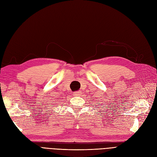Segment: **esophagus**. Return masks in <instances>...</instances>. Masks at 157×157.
Wrapping results in <instances>:
<instances>
[{"label":"esophagus","mask_w":157,"mask_h":157,"mask_svg":"<svg viewBox=\"0 0 157 157\" xmlns=\"http://www.w3.org/2000/svg\"><path fill=\"white\" fill-rule=\"evenodd\" d=\"M73 95H74L75 96H80V95H81V93H80L79 91L75 92H73Z\"/></svg>","instance_id":"esophagus-1"}]
</instances>
